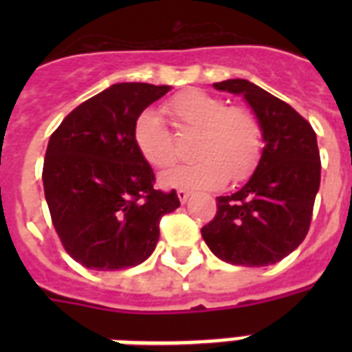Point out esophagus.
Returning <instances> with one entry per match:
<instances>
[{
    "label": "esophagus",
    "instance_id": "esophagus-1",
    "mask_svg": "<svg viewBox=\"0 0 352 352\" xmlns=\"http://www.w3.org/2000/svg\"><path fill=\"white\" fill-rule=\"evenodd\" d=\"M177 195H179V199H181V203H186L188 197H190V190L179 188V190H177Z\"/></svg>",
    "mask_w": 352,
    "mask_h": 352
}]
</instances>
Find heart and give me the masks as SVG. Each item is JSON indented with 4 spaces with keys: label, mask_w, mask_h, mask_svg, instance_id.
<instances>
[{
    "label": "heart",
    "mask_w": 352,
    "mask_h": 352,
    "mask_svg": "<svg viewBox=\"0 0 352 352\" xmlns=\"http://www.w3.org/2000/svg\"><path fill=\"white\" fill-rule=\"evenodd\" d=\"M166 111L181 133H195V162L168 171V186L214 188L223 182L248 179L261 160L265 131L256 113L245 106H228L221 96L188 89L168 102ZM133 142L149 164L166 170L177 162L179 149L173 133L159 113L144 109L133 122Z\"/></svg>",
    "instance_id": "1"
}]
</instances>
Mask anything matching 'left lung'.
Wrapping results in <instances>:
<instances>
[{
	"mask_svg": "<svg viewBox=\"0 0 352 352\" xmlns=\"http://www.w3.org/2000/svg\"><path fill=\"white\" fill-rule=\"evenodd\" d=\"M214 87L245 96L261 122L265 149L250 181L217 197V212L201 234L223 261L274 265L296 250L311 228L322 173L316 133L294 107L248 80H225Z\"/></svg>",
	"mask_w": 352,
	"mask_h": 352,
	"instance_id": "left-lung-1",
	"label": "left lung"
}]
</instances>
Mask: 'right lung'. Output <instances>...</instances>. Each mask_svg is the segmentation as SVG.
<instances>
[{
	"instance_id": "add662e5",
	"label": "right lung",
	"mask_w": 352,
	"mask_h": 352,
	"mask_svg": "<svg viewBox=\"0 0 352 352\" xmlns=\"http://www.w3.org/2000/svg\"><path fill=\"white\" fill-rule=\"evenodd\" d=\"M170 85L115 84L63 118L49 138L43 190L69 256L95 270L146 261L162 215L181 206L175 190H155V173L133 142V122Z\"/></svg>"
}]
</instances>
